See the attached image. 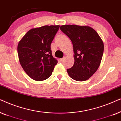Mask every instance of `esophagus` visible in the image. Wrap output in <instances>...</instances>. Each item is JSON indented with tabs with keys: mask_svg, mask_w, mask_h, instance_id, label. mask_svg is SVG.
Returning a JSON list of instances; mask_svg holds the SVG:
<instances>
[{
	"mask_svg": "<svg viewBox=\"0 0 121 121\" xmlns=\"http://www.w3.org/2000/svg\"><path fill=\"white\" fill-rule=\"evenodd\" d=\"M64 59H65V57L61 58V59H60V61H61V62H62V61H64Z\"/></svg>",
	"mask_w": 121,
	"mask_h": 121,
	"instance_id": "obj_1",
	"label": "esophagus"
}]
</instances>
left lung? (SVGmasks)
<instances>
[{
	"label": "left lung",
	"mask_w": 121,
	"mask_h": 121,
	"mask_svg": "<svg viewBox=\"0 0 121 121\" xmlns=\"http://www.w3.org/2000/svg\"><path fill=\"white\" fill-rule=\"evenodd\" d=\"M61 30L71 40L75 62L67 69L71 78L84 81L90 78L100 65L104 45L97 32L88 26L66 25Z\"/></svg>",
	"instance_id": "1"
}]
</instances>
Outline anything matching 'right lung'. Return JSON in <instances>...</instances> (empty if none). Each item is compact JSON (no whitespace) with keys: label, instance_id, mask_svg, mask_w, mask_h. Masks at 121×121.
Listing matches in <instances>:
<instances>
[{"label":"right lung","instance_id":"right-lung-1","mask_svg":"<svg viewBox=\"0 0 121 121\" xmlns=\"http://www.w3.org/2000/svg\"><path fill=\"white\" fill-rule=\"evenodd\" d=\"M59 27L45 25L32 29L19 41V62L27 75L35 81L49 78L57 63L52 55L50 46Z\"/></svg>","mask_w":121,"mask_h":121}]
</instances>
